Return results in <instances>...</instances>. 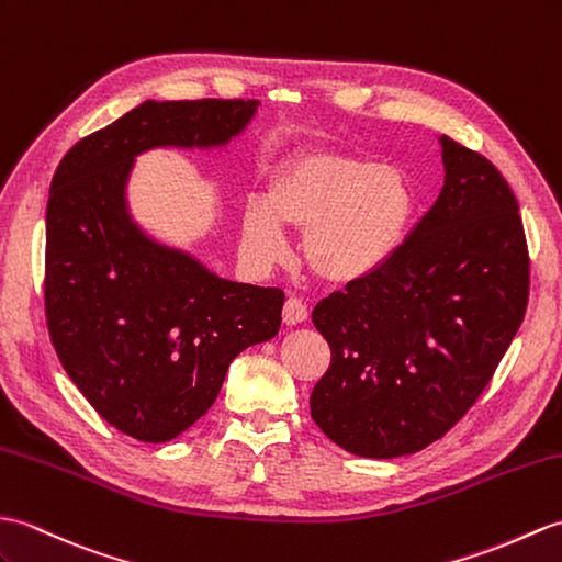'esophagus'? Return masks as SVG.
<instances>
[{
	"instance_id": "1",
	"label": "esophagus",
	"mask_w": 562,
	"mask_h": 562,
	"mask_svg": "<svg viewBox=\"0 0 562 562\" xmlns=\"http://www.w3.org/2000/svg\"><path fill=\"white\" fill-rule=\"evenodd\" d=\"M306 318H308V306L302 302V299H296V296L286 299L284 308H282V321L286 325H296V323H302Z\"/></svg>"
}]
</instances>
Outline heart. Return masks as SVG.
<instances>
[{
	"label": "heart",
	"instance_id": "heart-1",
	"mask_svg": "<svg viewBox=\"0 0 562 562\" xmlns=\"http://www.w3.org/2000/svg\"><path fill=\"white\" fill-rule=\"evenodd\" d=\"M416 195L409 177L367 155L302 150L276 165L263 201L241 213L244 249L258 263L284 251L282 229L304 232L302 254L323 282L347 284L381 268L407 237Z\"/></svg>",
	"mask_w": 562,
	"mask_h": 562
}]
</instances>
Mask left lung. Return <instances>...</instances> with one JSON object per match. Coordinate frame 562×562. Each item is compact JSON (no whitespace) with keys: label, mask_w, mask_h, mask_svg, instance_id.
<instances>
[{"label":"left lung","mask_w":562,"mask_h":562,"mask_svg":"<svg viewBox=\"0 0 562 562\" xmlns=\"http://www.w3.org/2000/svg\"><path fill=\"white\" fill-rule=\"evenodd\" d=\"M446 184L381 268L321 299L330 367L311 416L337 446L390 460L442 438L474 407L529 302L515 193L484 155L440 136Z\"/></svg>","instance_id":"left-lung-1"}]
</instances>
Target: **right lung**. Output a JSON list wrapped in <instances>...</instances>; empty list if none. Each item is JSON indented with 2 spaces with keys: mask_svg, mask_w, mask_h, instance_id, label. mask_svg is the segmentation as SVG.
<instances>
[{
  "mask_svg": "<svg viewBox=\"0 0 562 562\" xmlns=\"http://www.w3.org/2000/svg\"><path fill=\"white\" fill-rule=\"evenodd\" d=\"M256 108V100H148L78 140L52 177L49 340L90 407L136 440H172L199 422L232 359L278 335L284 292L222 280L143 237L124 207L128 167L155 146H220Z\"/></svg>",
  "mask_w": 562,
  "mask_h": 562,
  "instance_id": "right-lung-1",
  "label": "right lung"
}]
</instances>
